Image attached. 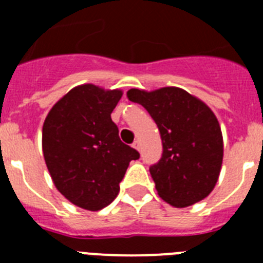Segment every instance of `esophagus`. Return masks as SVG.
Segmentation results:
<instances>
[{"label": "esophagus", "mask_w": 263, "mask_h": 263, "mask_svg": "<svg viewBox=\"0 0 263 263\" xmlns=\"http://www.w3.org/2000/svg\"><path fill=\"white\" fill-rule=\"evenodd\" d=\"M133 147L136 148V150H138V152H139V148H141V145H139V141H138V139H137V141H134Z\"/></svg>", "instance_id": "obj_1"}]
</instances>
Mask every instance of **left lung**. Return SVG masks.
Here are the masks:
<instances>
[{"label": "left lung", "instance_id": "left-lung-1", "mask_svg": "<svg viewBox=\"0 0 263 263\" xmlns=\"http://www.w3.org/2000/svg\"><path fill=\"white\" fill-rule=\"evenodd\" d=\"M159 129L163 154L150 167L158 195L175 208L190 206L212 192L221 171L224 145L215 113L178 87L127 90Z\"/></svg>", "mask_w": 263, "mask_h": 263}]
</instances>
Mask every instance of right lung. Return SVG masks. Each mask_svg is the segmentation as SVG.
I'll return each instance as SVG.
<instances>
[{
    "instance_id": "1",
    "label": "right lung",
    "mask_w": 263,
    "mask_h": 263,
    "mask_svg": "<svg viewBox=\"0 0 263 263\" xmlns=\"http://www.w3.org/2000/svg\"><path fill=\"white\" fill-rule=\"evenodd\" d=\"M121 97V89L78 85L51 108L43 124L42 148L53 184L83 210L95 212L115 200L130 160L139 158L111 121Z\"/></svg>"
}]
</instances>
